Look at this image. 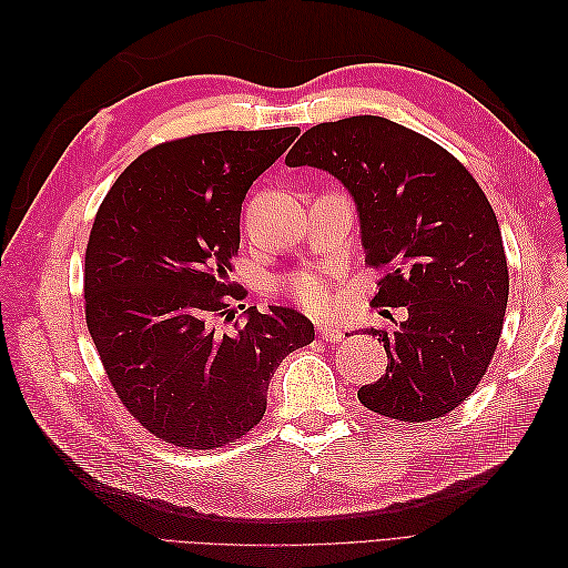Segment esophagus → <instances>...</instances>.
Here are the masks:
<instances>
[{"instance_id":"1","label":"esophagus","mask_w":568,"mask_h":568,"mask_svg":"<svg viewBox=\"0 0 568 568\" xmlns=\"http://www.w3.org/2000/svg\"><path fill=\"white\" fill-rule=\"evenodd\" d=\"M317 332H320L322 341H329V343H336V341L343 338V329L336 324H320Z\"/></svg>"}]
</instances>
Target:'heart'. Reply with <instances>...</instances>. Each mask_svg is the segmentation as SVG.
Instances as JSON below:
<instances>
[{
    "mask_svg": "<svg viewBox=\"0 0 568 568\" xmlns=\"http://www.w3.org/2000/svg\"><path fill=\"white\" fill-rule=\"evenodd\" d=\"M291 294H294L296 301L305 305L307 311H315V313L326 311L332 303L329 284H326L322 274H315V272H303L298 277H294V282H291Z\"/></svg>",
    "mask_w": 568,
    "mask_h": 568,
    "instance_id": "heart-1",
    "label": "heart"
}]
</instances>
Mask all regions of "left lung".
<instances>
[{"label": "left lung", "mask_w": 568, "mask_h": 568, "mask_svg": "<svg viewBox=\"0 0 568 568\" xmlns=\"http://www.w3.org/2000/svg\"><path fill=\"white\" fill-rule=\"evenodd\" d=\"M286 165L324 170L348 189L367 263L388 267L374 305L407 311L390 332L367 329L388 367L357 390L359 403L400 422L455 409L490 365L509 296L484 189L443 146L379 115L311 128Z\"/></svg>", "instance_id": "left-lung-1"}]
</instances>
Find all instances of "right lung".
<instances>
[{"label": "right lung", "mask_w": 568, "mask_h": 568, "mask_svg": "<svg viewBox=\"0 0 568 568\" xmlns=\"http://www.w3.org/2000/svg\"><path fill=\"white\" fill-rule=\"evenodd\" d=\"M298 128L222 130L153 146L115 180L84 255L88 329L120 400L165 443L213 450L263 419L274 369L315 338L291 307L230 298L251 184ZM235 326L217 333L214 320Z\"/></svg>", "instance_id": "right-lung-1"}]
</instances>
